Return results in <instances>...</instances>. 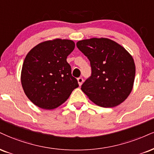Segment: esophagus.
I'll use <instances>...</instances> for the list:
<instances>
[{
    "instance_id": "1",
    "label": "esophagus",
    "mask_w": 154,
    "mask_h": 154,
    "mask_svg": "<svg viewBox=\"0 0 154 154\" xmlns=\"http://www.w3.org/2000/svg\"><path fill=\"white\" fill-rule=\"evenodd\" d=\"M77 81H78L79 86H81V85H82V84L83 81H84V80H83V79L82 78V77H79V78H77Z\"/></svg>"
}]
</instances>
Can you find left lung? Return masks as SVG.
Instances as JSON below:
<instances>
[{
    "label": "left lung",
    "mask_w": 154,
    "mask_h": 154,
    "mask_svg": "<svg viewBox=\"0 0 154 154\" xmlns=\"http://www.w3.org/2000/svg\"><path fill=\"white\" fill-rule=\"evenodd\" d=\"M77 47L90 60L91 76L81 90L96 105L117 106L133 89L136 66L131 55L120 44L105 38L79 41Z\"/></svg>",
    "instance_id": "1"
}]
</instances>
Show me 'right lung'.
I'll return each instance as SVG.
<instances>
[{
  "label": "right lung",
  "instance_id": "add662e5",
  "mask_svg": "<svg viewBox=\"0 0 154 154\" xmlns=\"http://www.w3.org/2000/svg\"><path fill=\"white\" fill-rule=\"evenodd\" d=\"M75 47L73 41L57 38L38 44L27 54L22 66L21 84L26 95L36 106L56 108L79 87L66 62Z\"/></svg>",
  "mask_w": 154,
  "mask_h": 154
}]
</instances>
